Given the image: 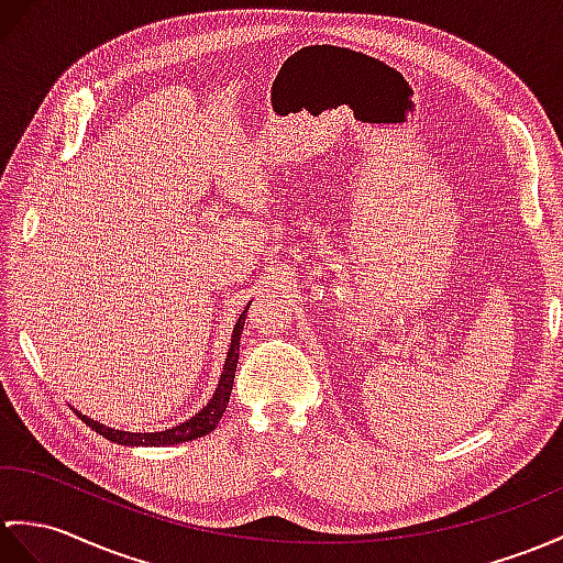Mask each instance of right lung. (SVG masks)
<instances>
[{
	"mask_svg": "<svg viewBox=\"0 0 563 563\" xmlns=\"http://www.w3.org/2000/svg\"><path fill=\"white\" fill-rule=\"evenodd\" d=\"M250 309V305H246ZM246 309L240 313L238 323H234L232 329V341H230V352H228V360H225V367H222L220 374V382L213 398L206 402V408L194 415L191 420L181 422L173 429H165V431H122V429H112V427H104L96 420H90V417L81 415L76 410L78 420L86 422L90 429H96L100 437L110 439L114 443H122V446H175V443L181 441H191V439H199L203 434H211V431L218 427L222 412H225L228 402H230V394H232V384H234V372H238V357H240V338H242V329H244V319H246Z\"/></svg>",
	"mask_w": 563,
	"mask_h": 563,
	"instance_id": "1",
	"label": "right lung"
}]
</instances>
